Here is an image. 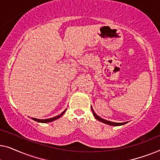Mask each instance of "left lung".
<instances>
[{
  "instance_id": "left-lung-1",
  "label": "left lung",
  "mask_w": 160,
  "mask_h": 160,
  "mask_svg": "<svg viewBox=\"0 0 160 160\" xmlns=\"http://www.w3.org/2000/svg\"><path fill=\"white\" fill-rule=\"evenodd\" d=\"M92 113L94 114V117H95V119H97L98 121L101 122H103L105 124H109V125H111V126H120V125H122V124H124L126 123H128V122H123V123H117V122H110V121H107L106 119H102V118H100L99 116H98L96 113H95V111L92 108Z\"/></svg>"
}]
</instances>
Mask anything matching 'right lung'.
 I'll use <instances>...</instances> for the list:
<instances>
[{
	"instance_id": "1",
	"label": "right lung",
	"mask_w": 160,
	"mask_h": 160,
	"mask_svg": "<svg viewBox=\"0 0 160 160\" xmlns=\"http://www.w3.org/2000/svg\"><path fill=\"white\" fill-rule=\"evenodd\" d=\"M67 109H65V110L63 111L62 113H61L60 115L57 116V117H54L53 118H50V119H36V118H32V120H34V121L36 122H41V123H47V122H53L54 120L59 119V118L62 117V116L64 114V113L66 111Z\"/></svg>"
}]
</instances>
